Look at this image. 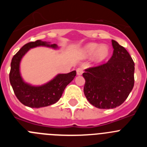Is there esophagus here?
Masks as SVG:
<instances>
[{"label": "esophagus", "mask_w": 147, "mask_h": 147, "mask_svg": "<svg viewBox=\"0 0 147 147\" xmlns=\"http://www.w3.org/2000/svg\"><path fill=\"white\" fill-rule=\"evenodd\" d=\"M83 73V68L82 67H78L77 69H76V74H77V75H82V74Z\"/></svg>", "instance_id": "1"}]
</instances>
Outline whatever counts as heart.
<instances>
[{
    "mask_svg": "<svg viewBox=\"0 0 147 147\" xmlns=\"http://www.w3.org/2000/svg\"><path fill=\"white\" fill-rule=\"evenodd\" d=\"M82 54L85 57H90L94 56L96 60L102 62L108 57L110 49L107 45H100L97 43H89L83 48Z\"/></svg>",
    "mask_w": 147,
    "mask_h": 147,
    "instance_id": "heart-1",
    "label": "heart"
}]
</instances>
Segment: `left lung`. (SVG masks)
I'll use <instances>...</instances> for the list:
<instances>
[{
  "mask_svg": "<svg viewBox=\"0 0 147 147\" xmlns=\"http://www.w3.org/2000/svg\"><path fill=\"white\" fill-rule=\"evenodd\" d=\"M113 56L107 62L83 73L84 93L88 102L100 109L119 107L134 86L135 63L123 46L113 40Z\"/></svg>",
  "mask_w": 147,
  "mask_h": 147,
  "instance_id": "obj_1",
  "label": "left lung"
}]
</instances>
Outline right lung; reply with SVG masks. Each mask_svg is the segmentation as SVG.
<instances>
[{
  "label": "right lung",
  "instance_id": "obj_1",
  "mask_svg": "<svg viewBox=\"0 0 147 147\" xmlns=\"http://www.w3.org/2000/svg\"><path fill=\"white\" fill-rule=\"evenodd\" d=\"M37 46H47L57 49V45L50 42L36 40L24 45L13 57L11 62L9 81L14 93L23 105L32 108L47 107L56 103L62 96L65 88L76 75V71L68 74H58L54 80L42 86L34 87L23 82L20 74V62L30 49Z\"/></svg>",
  "mask_w": 147,
  "mask_h": 147
}]
</instances>
